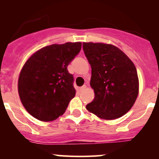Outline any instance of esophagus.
Wrapping results in <instances>:
<instances>
[{
  "label": "esophagus",
  "instance_id": "34e87169",
  "mask_svg": "<svg viewBox=\"0 0 159 159\" xmlns=\"http://www.w3.org/2000/svg\"><path fill=\"white\" fill-rule=\"evenodd\" d=\"M86 88H87V86H86V85H83V86H82V87H80V88H79V90L81 91H81H84V90Z\"/></svg>",
  "mask_w": 159,
  "mask_h": 159
}]
</instances>
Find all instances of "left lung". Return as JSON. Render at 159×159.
<instances>
[{"mask_svg": "<svg viewBox=\"0 0 159 159\" xmlns=\"http://www.w3.org/2000/svg\"><path fill=\"white\" fill-rule=\"evenodd\" d=\"M91 66L90 84L94 90L87 111L103 120L121 117L132 108L139 93L135 66L117 47L103 43H83Z\"/></svg>", "mask_w": 159, "mask_h": 159, "instance_id": "obj_1", "label": "left lung"}]
</instances>
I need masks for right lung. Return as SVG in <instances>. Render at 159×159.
Segmentation results:
<instances>
[{"instance_id":"obj_1","label":"right lung","mask_w":159,"mask_h":159,"mask_svg":"<svg viewBox=\"0 0 159 159\" xmlns=\"http://www.w3.org/2000/svg\"><path fill=\"white\" fill-rule=\"evenodd\" d=\"M81 49V42L53 44L36 51L25 62L18 91L23 106L34 118L49 122L64 114L76 93L67 66Z\"/></svg>"}]
</instances>
